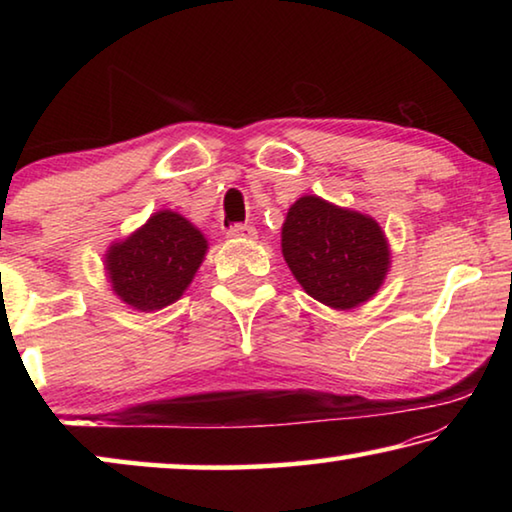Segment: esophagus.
Segmentation results:
<instances>
[{
    "label": "esophagus",
    "mask_w": 512,
    "mask_h": 512,
    "mask_svg": "<svg viewBox=\"0 0 512 512\" xmlns=\"http://www.w3.org/2000/svg\"><path fill=\"white\" fill-rule=\"evenodd\" d=\"M228 237L230 239H255L257 237V230L253 225H232L228 230Z\"/></svg>",
    "instance_id": "1"
}]
</instances>
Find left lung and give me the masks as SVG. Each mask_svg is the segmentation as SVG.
Returning a JSON list of instances; mask_svg holds the SVG:
<instances>
[{
    "mask_svg": "<svg viewBox=\"0 0 512 512\" xmlns=\"http://www.w3.org/2000/svg\"><path fill=\"white\" fill-rule=\"evenodd\" d=\"M282 257L307 296L339 311L368 302L391 268V246L372 216L316 194L289 207Z\"/></svg>",
    "mask_w": 512,
    "mask_h": 512,
    "instance_id": "obj_1",
    "label": "left lung"
}]
</instances>
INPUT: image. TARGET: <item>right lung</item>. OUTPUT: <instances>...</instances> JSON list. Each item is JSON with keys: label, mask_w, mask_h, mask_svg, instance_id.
<instances>
[{"label": "right lung", "mask_w": 512, "mask_h": 512, "mask_svg": "<svg viewBox=\"0 0 512 512\" xmlns=\"http://www.w3.org/2000/svg\"><path fill=\"white\" fill-rule=\"evenodd\" d=\"M207 239L173 210H158L126 239L112 241L103 268L115 296L137 311L173 305L192 284L207 255Z\"/></svg>", "instance_id": "1"}]
</instances>
